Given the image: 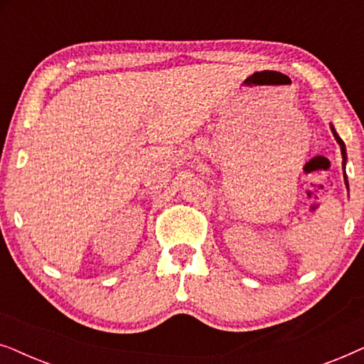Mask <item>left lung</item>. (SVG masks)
I'll use <instances>...</instances> for the list:
<instances>
[{
  "label": "left lung",
  "mask_w": 364,
  "mask_h": 364,
  "mask_svg": "<svg viewBox=\"0 0 364 364\" xmlns=\"http://www.w3.org/2000/svg\"><path fill=\"white\" fill-rule=\"evenodd\" d=\"M330 127H331V132H333V136H335V139H336V142L340 144V149H341V156H343V171H345V167H346V161H348V157H346V147H345V142H343V141H341V137L338 136V134H336V131H335V126H333V124H330ZM345 186H346L348 191H350V186H348V177H346V173H345Z\"/></svg>",
  "instance_id": "1"
}]
</instances>
